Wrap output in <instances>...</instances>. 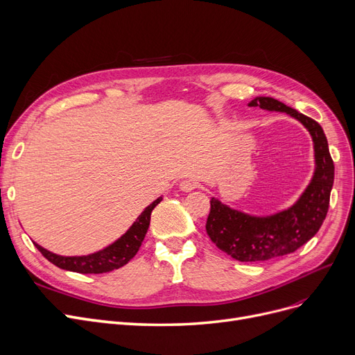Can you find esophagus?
Here are the masks:
<instances>
[{"mask_svg":"<svg viewBox=\"0 0 355 355\" xmlns=\"http://www.w3.org/2000/svg\"><path fill=\"white\" fill-rule=\"evenodd\" d=\"M179 188L183 192H191V191H193L196 188V182L192 180V179H184V180H182L179 183Z\"/></svg>","mask_w":355,"mask_h":355,"instance_id":"1","label":"esophagus"}]
</instances>
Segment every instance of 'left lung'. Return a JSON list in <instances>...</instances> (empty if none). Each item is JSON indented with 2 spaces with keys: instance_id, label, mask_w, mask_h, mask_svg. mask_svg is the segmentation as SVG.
<instances>
[{
  "instance_id": "1",
  "label": "left lung",
  "mask_w": 355,
  "mask_h": 355,
  "mask_svg": "<svg viewBox=\"0 0 355 355\" xmlns=\"http://www.w3.org/2000/svg\"><path fill=\"white\" fill-rule=\"evenodd\" d=\"M248 107L286 112L305 127L313 141V175L299 199L288 209L272 215H251L211 198L207 232L212 243L239 261H264L291 254L319 231L329 207L334 162L325 132L312 118L272 96H256Z\"/></svg>"
}]
</instances>
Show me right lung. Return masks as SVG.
Returning <instances> with one entry per match:
<instances>
[{
    "mask_svg": "<svg viewBox=\"0 0 355 355\" xmlns=\"http://www.w3.org/2000/svg\"><path fill=\"white\" fill-rule=\"evenodd\" d=\"M162 196L156 200L151 202L148 207L144 208V211L137 216L132 225L121 235L120 239L115 240L112 244L107 245L105 248L92 252V254L87 256H60L56 252L49 251L35 243L36 248L42 252V254L55 266L67 270V272H75L82 275H99L112 272L115 268H120L125 266L134 256L137 254V251L146 237V232L150 225V215L151 211L156 208L162 202Z\"/></svg>",
    "mask_w": 355,
    "mask_h": 355,
    "instance_id": "add662e5",
    "label": "right lung"
}]
</instances>
